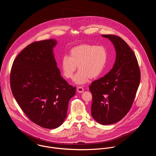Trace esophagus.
Wrapping results in <instances>:
<instances>
[{"label": "esophagus", "instance_id": "34e87169", "mask_svg": "<svg viewBox=\"0 0 156 156\" xmlns=\"http://www.w3.org/2000/svg\"><path fill=\"white\" fill-rule=\"evenodd\" d=\"M77 90L78 92H79V93H82V92L84 91V89H83L82 87H78V88H77Z\"/></svg>", "mask_w": 156, "mask_h": 156}]
</instances>
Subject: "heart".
I'll return each instance as SVG.
<instances>
[{"label":"heart","instance_id":"heart-1","mask_svg":"<svg viewBox=\"0 0 156 156\" xmlns=\"http://www.w3.org/2000/svg\"><path fill=\"white\" fill-rule=\"evenodd\" d=\"M108 60V50L103 45L82 44L72 48L69 56L65 55L61 60L62 74L67 79L74 77L76 84L83 85L89 80L98 78L103 73Z\"/></svg>","mask_w":156,"mask_h":156}]
</instances>
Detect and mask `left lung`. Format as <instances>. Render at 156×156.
Masks as SVG:
<instances>
[{
    "mask_svg": "<svg viewBox=\"0 0 156 156\" xmlns=\"http://www.w3.org/2000/svg\"><path fill=\"white\" fill-rule=\"evenodd\" d=\"M102 37L113 43L116 59L111 70L89 87L92 95L91 115L99 124L109 125L122 119L130 111L140 73L133 51L121 38L112 35Z\"/></svg>",
    "mask_w": 156,
    "mask_h": 156,
    "instance_id": "left-lung-1",
    "label": "left lung"
}]
</instances>
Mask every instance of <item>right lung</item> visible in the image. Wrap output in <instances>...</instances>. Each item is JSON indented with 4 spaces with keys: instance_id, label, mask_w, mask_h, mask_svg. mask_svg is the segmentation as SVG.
Wrapping results in <instances>:
<instances>
[{
    "instance_id": "add662e5",
    "label": "right lung",
    "mask_w": 156,
    "mask_h": 156,
    "mask_svg": "<svg viewBox=\"0 0 156 156\" xmlns=\"http://www.w3.org/2000/svg\"><path fill=\"white\" fill-rule=\"evenodd\" d=\"M55 39L27 45L14 61L10 75L12 94L28 118L45 129L59 127L67 116L76 87L64 79L54 56Z\"/></svg>"
}]
</instances>
